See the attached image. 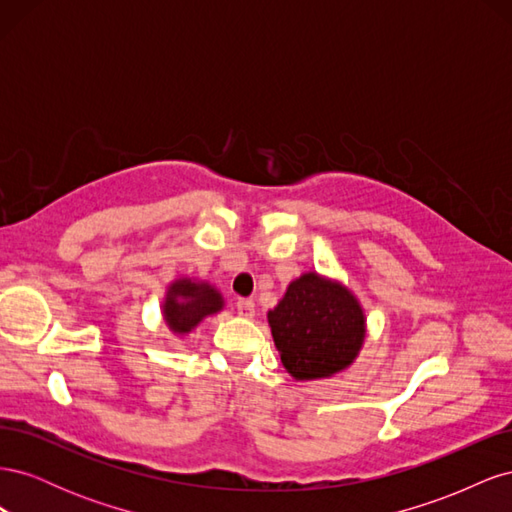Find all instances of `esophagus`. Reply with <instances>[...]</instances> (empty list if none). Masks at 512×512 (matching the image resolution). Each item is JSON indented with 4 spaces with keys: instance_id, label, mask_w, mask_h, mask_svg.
<instances>
[{
    "instance_id": "esophagus-1",
    "label": "esophagus",
    "mask_w": 512,
    "mask_h": 512,
    "mask_svg": "<svg viewBox=\"0 0 512 512\" xmlns=\"http://www.w3.org/2000/svg\"><path fill=\"white\" fill-rule=\"evenodd\" d=\"M237 314H239L241 318H254V314H256L254 301H252V299H239V301H237Z\"/></svg>"
}]
</instances>
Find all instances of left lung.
Listing matches in <instances>:
<instances>
[{"label":"left lung","mask_w":512,"mask_h":512,"mask_svg":"<svg viewBox=\"0 0 512 512\" xmlns=\"http://www.w3.org/2000/svg\"><path fill=\"white\" fill-rule=\"evenodd\" d=\"M282 365L294 380L331 378L354 363L365 342V312L342 282L316 271L292 280L269 309Z\"/></svg>","instance_id":"1"}]
</instances>
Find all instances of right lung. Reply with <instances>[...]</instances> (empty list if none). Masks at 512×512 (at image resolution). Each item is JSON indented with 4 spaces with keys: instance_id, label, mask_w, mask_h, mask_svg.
I'll return each mask as SVG.
<instances>
[{
    "instance_id": "1",
    "label": "right lung",
    "mask_w": 512,
    "mask_h": 512,
    "mask_svg": "<svg viewBox=\"0 0 512 512\" xmlns=\"http://www.w3.org/2000/svg\"><path fill=\"white\" fill-rule=\"evenodd\" d=\"M224 309V297L218 288L207 282L192 280V277H177L166 288V299L162 303V316L168 329L175 335H188L207 316Z\"/></svg>"
}]
</instances>
